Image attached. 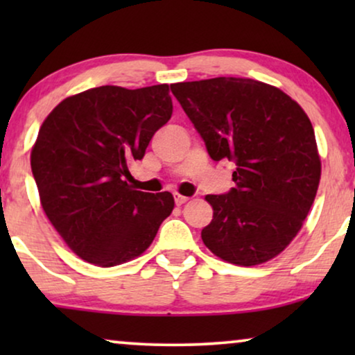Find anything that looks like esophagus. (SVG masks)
<instances>
[{"label":"esophagus","mask_w":355,"mask_h":355,"mask_svg":"<svg viewBox=\"0 0 355 355\" xmlns=\"http://www.w3.org/2000/svg\"><path fill=\"white\" fill-rule=\"evenodd\" d=\"M189 200V197H184L181 193H174V202H176V205H182V203H186Z\"/></svg>","instance_id":"1"}]
</instances>
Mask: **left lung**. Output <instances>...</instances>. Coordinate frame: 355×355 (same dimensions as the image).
<instances>
[{
    "mask_svg": "<svg viewBox=\"0 0 355 355\" xmlns=\"http://www.w3.org/2000/svg\"><path fill=\"white\" fill-rule=\"evenodd\" d=\"M213 162H234L236 186L207 196L202 241L230 263L254 266L297 236L322 174L309 116L283 90L242 77L171 84Z\"/></svg>",
    "mask_w": 355,
    "mask_h": 355,
    "instance_id": "left-lung-1",
    "label": "left lung"
}]
</instances>
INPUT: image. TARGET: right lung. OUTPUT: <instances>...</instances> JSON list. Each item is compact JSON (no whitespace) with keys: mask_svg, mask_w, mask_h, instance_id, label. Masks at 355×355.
Here are the masks:
<instances>
[{"mask_svg":"<svg viewBox=\"0 0 355 355\" xmlns=\"http://www.w3.org/2000/svg\"><path fill=\"white\" fill-rule=\"evenodd\" d=\"M171 114L166 84L103 85L67 96L43 121L32 174L43 211L82 260L106 268L135 259L171 215V193L129 184L130 164Z\"/></svg>","mask_w":355,"mask_h":355,"instance_id":"obj_1","label":"right lung"}]
</instances>
